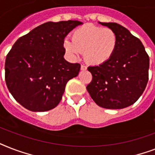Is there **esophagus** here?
<instances>
[{
  "mask_svg": "<svg viewBox=\"0 0 155 155\" xmlns=\"http://www.w3.org/2000/svg\"><path fill=\"white\" fill-rule=\"evenodd\" d=\"M80 69L82 71H86L87 70V67L84 65H81V67H80Z\"/></svg>",
  "mask_w": 155,
  "mask_h": 155,
  "instance_id": "obj_1",
  "label": "esophagus"
}]
</instances>
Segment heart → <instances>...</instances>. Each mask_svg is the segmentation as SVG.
<instances>
[{
    "instance_id": "obj_1",
    "label": "heart",
    "mask_w": 155,
    "mask_h": 155,
    "mask_svg": "<svg viewBox=\"0 0 155 155\" xmlns=\"http://www.w3.org/2000/svg\"><path fill=\"white\" fill-rule=\"evenodd\" d=\"M117 46V36L113 30L85 25L72 32L71 40L65 39L63 47L69 54L77 57L84 52V59L92 65H101L110 59Z\"/></svg>"
}]
</instances>
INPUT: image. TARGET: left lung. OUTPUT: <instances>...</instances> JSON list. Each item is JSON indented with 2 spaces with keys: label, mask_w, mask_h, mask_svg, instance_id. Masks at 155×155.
<instances>
[{
  "label": "left lung",
  "mask_w": 155,
  "mask_h": 155,
  "mask_svg": "<svg viewBox=\"0 0 155 155\" xmlns=\"http://www.w3.org/2000/svg\"><path fill=\"white\" fill-rule=\"evenodd\" d=\"M99 23L116 33L117 46L109 60L87 68L92 80L87 90L102 108H126L137 101L147 87L149 56L142 42L126 28L115 22Z\"/></svg>",
  "instance_id": "obj_1"
}]
</instances>
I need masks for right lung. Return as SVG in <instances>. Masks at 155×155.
Here are the masks:
<instances>
[{
	"label": "right lung",
	"mask_w": 155,
	"mask_h": 155,
	"mask_svg": "<svg viewBox=\"0 0 155 155\" xmlns=\"http://www.w3.org/2000/svg\"><path fill=\"white\" fill-rule=\"evenodd\" d=\"M83 24L48 21L19 38L6 56L5 82L13 98L32 112H45L60 102L67 83L80 72V63L63 58L64 38Z\"/></svg>",
	"instance_id": "right-lung-1"
}]
</instances>
